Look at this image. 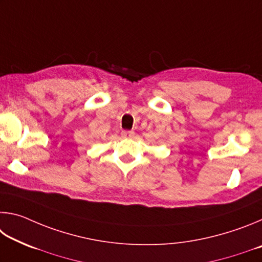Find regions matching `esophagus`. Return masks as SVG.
Masks as SVG:
<instances>
[{"label":"esophagus","mask_w":262,"mask_h":262,"mask_svg":"<svg viewBox=\"0 0 262 262\" xmlns=\"http://www.w3.org/2000/svg\"><path fill=\"white\" fill-rule=\"evenodd\" d=\"M135 133L133 130H122L121 132V136L123 139H132V137H134Z\"/></svg>","instance_id":"34e87169"}]
</instances>
